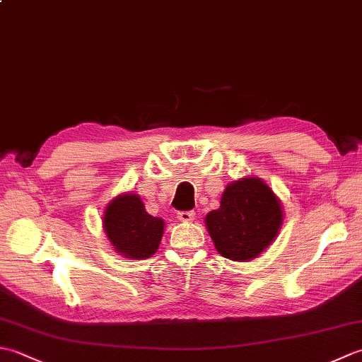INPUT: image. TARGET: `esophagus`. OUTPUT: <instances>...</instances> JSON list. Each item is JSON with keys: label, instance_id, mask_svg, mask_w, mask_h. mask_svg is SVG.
I'll list each match as a JSON object with an SVG mask.
<instances>
[{"label": "esophagus", "instance_id": "obj_1", "mask_svg": "<svg viewBox=\"0 0 362 362\" xmlns=\"http://www.w3.org/2000/svg\"><path fill=\"white\" fill-rule=\"evenodd\" d=\"M177 219H179L180 222H193L194 211H179L177 213Z\"/></svg>", "mask_w": 362, "mask_h": 362}]
</instances>
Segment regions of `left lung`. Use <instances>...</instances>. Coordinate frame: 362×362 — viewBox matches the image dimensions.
Returning a JSON list of instances; mask_svg holds the SVG:
<instances>
[{"label": "left lung", "mask_w": 362, "mask_h": 362, "mask_svg": "<svg viewBox=\"0 0 362 362\" xmlns=\"http://www.w3.org/2000/svg\"><path fill=\"white\" fill-rule=\"evenodd\" d=\"M281 224V201L259 177H243L228 183L219 209L205 216L214 247L233 261L259 257L274 243Z\"/></svg>", "instance_id": "8db88e82"}]
</instances>
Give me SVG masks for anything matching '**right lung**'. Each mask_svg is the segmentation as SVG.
Returning <instances> with one entry per match:
<instances>
[{
    "mask_svg": "<svg viewBox=\"0 0 362 362\" xmlns=\"http://www.w3.org/2000/svg\"><path fill=\"white\" fill-rule=\"evenodd\" d=\"M103 228L115 252L124 258L146 259L158 249L165 221L146 211L138 194L122 193L107 204Z\"/></svg>",
    "mask_w": 362,
    "mask_h": 362,
    "instance_id": "right-lung-1",
    "label": "right lung"
}]
</instances>
